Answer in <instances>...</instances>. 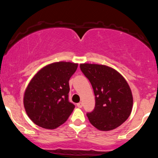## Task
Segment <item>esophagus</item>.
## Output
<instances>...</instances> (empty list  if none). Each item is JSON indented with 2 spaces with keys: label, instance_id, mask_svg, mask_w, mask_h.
<instances>
[{
  "label": "esophagus",
  "instance_id": "esophagus-1",
  "mask_svg": "<svg viewBox=\"0 0 158 158\" xmlns=\"http://www.w3.org/2000/svg\"><path fill=\"white\" fill-rule=\"evenodd\" d=\"M77 107L78 108H81V107H82V103L81 102H79V103H77Z\"/></svg>",
  "mask_w": 158,
  "mask_h": 158
}]
</instances>
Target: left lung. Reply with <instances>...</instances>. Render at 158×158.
Segmentation results:
<instances>
[{"label":"left lung","mask_w":158,"mask_h":158,"mask_svg":"<svg viewBox=\"0 0 158 158\" xmlns=\"http://www.w3.org/2000/svg\"><path fill=\"white\" fill-rule=\"evenodd\" d=\"M80 69L95 95L94 109L87 113L90 123L101 131H110L122 125L133 106L131 90L126 79L106 65L81 64Z\"/></svg>","instance_id":"8db88e82"}]
</instances>
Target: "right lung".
Returning a JSON list of instances; mask_svg holds the SVG:
<instances>
[{
    "label": "right lung",
    "mask_w": 158,
    "mask_h": 158,
    "mask_svg": "<svg viewBox=\"0 0 158 158\" xmlns=\"http://www.w3.org/2000/svg\"><path fill=\"white\" fill-rule=\"evenodd\" d=\"M78 64L52 63L40 70L29 83L23 97L25 110L35 124L53 129L63 124L75 106L69 101V80Z\"/></svg>",
    "instance_id": "right-lung-1"
}]
</instances>
